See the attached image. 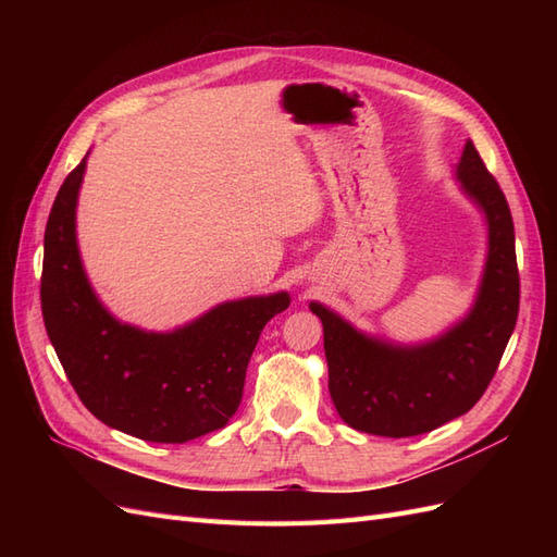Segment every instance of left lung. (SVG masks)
I'll list each match as a JSON object with an SVG mask.
<instances>
[{"mask_svg":"<svg viewBox=\"0 0 557 557\" xmlns=\"http://www.w3.org/2000/svg\"><path fill=\"white\" fill-rule=\"evenodd\" d=\"M455 178L487 221L479 295L458 325L428 344L395 346L358 332L318 301L309 305L323 320L332 401L352 430L401 440L442 428L481 399L509 344L520 278L507 197L471 141Z\"/></svg>","mask_w":557,"mask_h":557,"instance_id":"8db88e82","label":"left lung"}]
</instances>
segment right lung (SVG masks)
<instances>
[{"mask_svg": "<svg viewBox=\"0 0 557 557\" xmlns=\"http://www.w3.org/2000/svg\"><path fill=\"white\" fill-rule=\"evenodd\" d=\"M86 158L64 178L44 237L41 311L66 379L104 425L144 442L185 444L239 409L248 360L288 293L225 301L174 332L115 320L92 293L76 244Z\"/></svg>", "mask_w": 557, "mask_h": 557, "instance_id": "obj_1", "label": "right lung"}]
</instances>
